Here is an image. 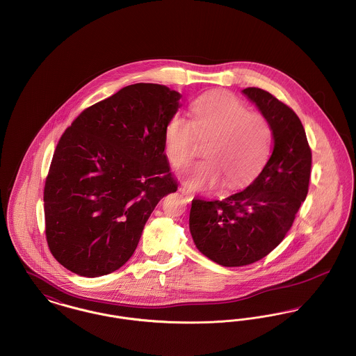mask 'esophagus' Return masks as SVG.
<instances>
[{"instance_id":"obj_1","label":"esophagus","mask_w":356,"mask_h":356,"mask_svg":"<svg viewBox=\"0 0 356 356\" xmlns=\"http://www.w3.org/2000/svg\"><path fill=\"white\" fill-rule=\"evenodd\" d=\"M180 191L186 195V197L191 200V199H193V196H195V192L189 188V186H186V184H181V188H180Z\"/></svg>"}]
</instances>
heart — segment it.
Returning a JSON list of instances; mask_svg holds the SVG:
<instances>
[{
  "label": "heart",
  "mask_w": 356,
  "mask_h": 356,
  "mask_svg": "<svg viewBox=\"0 0 356 356\" xmlns=\"http://www.w3.org/2000/svg\"><path fill=\"white\" fill-rule=\"evenodd\" d=\"M191 121L176 113L164 128V149L175 168L195 157L197 138L207 141L204 160L186 172V184L204 189L220 183L229 188L251 181L271 152L272 129L261 113L227 93L207 95L191 104Z\"/></svg>",
  "instance_id": "1"
}]
</instances>
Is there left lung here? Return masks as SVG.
<instances>
[{"mask_svg": "<svg viewBox=\"0 0 356 356\" xmlns=\"http://www.w3.org/2000/svg\"><path fill=\"white\" fill-rule=\"evenodd\" d=\"M272 129V153L251 186L221 200L193 199L189 229L199 251L224 267L266 257L286 237L308 193L312 152L305 127L287 104L245 88Z\"/></svg>", "mask_w": 356, "mask_h": 356, "instance_id": "left-lung-1", "label": "left lung"}]
</instances>
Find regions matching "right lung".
I'll use <instances>...</instances> for the list:
<instances>
[{"mask_svg": "<svg viewBox=\"0 0 356 356\" xmlns=\"http://www.w3.org/2000/svg\"><path fill=\"white\" fill-rule=\"evenodd\" d=\"M180 99L164 85L125 86L84 109L58 140L44 186L45 236L69 271L119 270L154 207L177 191L164 128Z\"/></svg>", "mask_w": 356, "mask_h": 356, "instance_id": "obj_1", "label": "right lung"}]
</instances>
